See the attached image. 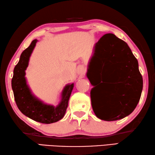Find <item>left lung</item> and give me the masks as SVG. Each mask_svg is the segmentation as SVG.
<instances>
[{
	"mask_svg": "<svg viewBox=\"0 0 155 155\" xmlns=\"http://www.w3.org/2000/svg\"><path fill=\"white\" fill-rule=\"evenodd\" d=\"M95 61L98 62L100 67V76L93 83L95 87L91 91V104L95 115L100 120L108 121L121 120L129 115L140 100L143 79L139 70L138 61L127 43L113 34L104 35L96 43L89 67ZM87 77L91 82L88 72ZM104 81L111 84L109 109L103 111L96 106L95 96L97 87Z\"/></svg>",
	"mask_w": 155,
	"mask_h": 155,
	"instance_id": "1",
	"label": "left lung"
}]
</instances>
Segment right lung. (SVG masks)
<instances>
[{"instance_id":"add662e5","label":"right lung","mask_w":155,"mask_h":155,"mask_svg":"<svg viewBox=\"0 0 155 155\" xmlns=\"http://www.w3.org/2000/svg\"><path fill=\"white\" fill-rule=\"evenodd\" d=\"M38 40L31 42L29 47L20 55L19 62L14 69L12 87L16 105L22 114L31 120L42 124H51L60 120L67 110L68 100L71 94L73 84L67 85L62 93V100L56 107L47 105L31 94L25 79V70L29 57Z\"/></svg>"}]
</instances>
